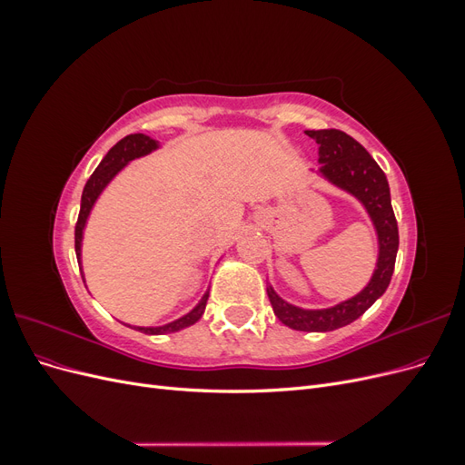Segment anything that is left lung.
<instances>
[{"label": "left lung", "instance_id": "1", "mask_svg": "<svg viewBox=\"0 0 465 465\" xmlns=\"http://www.w3.org/2000/svg\"><path fill=\"white\" fill-rule=\"evenodd\" d=\"M306 135L316 139L320 147V173L335 186L347 190L362 202L374 223L380 242L378 263L371 283L357 297L333 308L302 311V308L279 299L275 291L267 287V297H270L273 312L285 326L299 331H330L355 322L369 311L378 297H382L390 285L393 265H396L400 234L386 174L369 151L341 130H308Z\"/></svg>", "mask_w": 465, "mask_h": 465}]
</instances>
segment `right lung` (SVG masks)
I'll list each match as a JSON object with an SVG mask.
<instances>
[{
    "label": "right lung",
    "instance_id": "add662e5",
    "mask_svg": "<svg viewBox=\"0 0 465 465\" xmlns=\"http://www.w3.org/2000/svg\"><path fill=\"white\" fill-rule=\"evenodd\" d=\"M153 149H157V142H154V139H151L149 135H143V134H130V135H125L124 139H120V142L106 153V157L101 161V164L96 166V171L87 180V184H85V188H83V195H81V209H79V217H77V223H75V254H77V262L81 258L83 227H85L89 211H91L93 203L96 202L98 193L104 190V186L108 184L112 178L116 176V173L120 171L124 164H128L132 159L143 157V154L151 153ZM207 297H209V292L203 294L202 302L195 306L190 314L182 316L176 322L166 323V326H161V328H135V330L149 333V335H159V333H171V331H178L182 328H188V326H192V323H195L202 318V314L205 311V304H207Z\"/></svg>",
    "mask_w": 465,
    "mask_h": 465
}]
</instances>
